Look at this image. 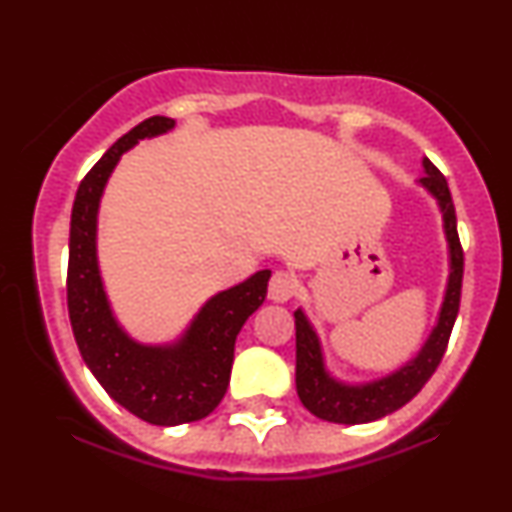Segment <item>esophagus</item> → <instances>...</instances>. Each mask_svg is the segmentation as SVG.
Listing matches in <instances>:
<instances>
[{
  "mask_svg": "<svg viewBox=\"0 0 512 512\" xmlns=\"http://www.w3.org/2000/svg\"><path fill=\"white\" fill-rule=\"evenodd\" d=\"M298 286H301V281H298L296 274L279 269V272H274L272 281H269V298H272L274 303L291 301L298 293Z\"/></svg>",
  "mask_w": 512,
  "mask_h": 512,
  "instance_id": "obj_1",
  "label": "esophagus"
}]
</instances>
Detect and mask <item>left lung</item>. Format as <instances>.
<instances>
[{"mask_svg": "<svg viewBox=\"0 0 512 512\" xmlns=\"http://www.w3.org/2000/svg\"><path fill=\"white\" fill-rule=\"evenodd\" d=\"M424 173V178H419V185L436 199L440 214H443V231L445 240H448L450 260L448 284H445L436 325H433L419 354L404 366L392 370L390 375L368 380V383H344L327 370L325 354H322V344L313 322L308 320L303 308H298L293 313L296 317V390L303 407L317 419L346 426L383 419L419 395L421 387L428 383V378L436 373L438 363L443 361L445 346H448L452 325H455L457 310H460L464 255L460 238H457L455 204H452L448 180L440 175V170L428 158H424Z\"/></svg>", "mask_w": 512, "mask_h": 512, "instance_id": "1", "label": "left lung"}]
</instances>
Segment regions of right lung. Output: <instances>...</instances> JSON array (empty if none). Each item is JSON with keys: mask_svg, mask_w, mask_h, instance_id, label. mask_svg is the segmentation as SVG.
Masks as SVG:
<instances>
[{"mask_svg": "<svg viewBox=\"0 0 512 512\" xmlns=\"http://www.w3.org/2000/svg\"><path fill=\"white\" fill-rule=\"evenodd\" d=\"M173 127L175 120L156 115L117 139L81 180L69 226L67 305L81 358L120 407L154 426L190 424L219 407L240 327L264 303L272 276L262 269L211 296L170 344L137 342L117 322L98 267V207L120 156Z\"/></svg>", "mask_w": 512, "mask_h": 512, "instance_id": "right-lung-1", "label": "right lung"}]
</instances>
